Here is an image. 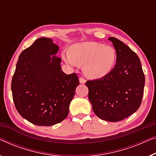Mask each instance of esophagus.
Returning <instances> with one entry per match:
<instances>
[{
	"label": "esophagus",
	"mask_w": 156,
	"mask_h": 156,
	"mask_svg": "<svg viewBox=\"0 0 156 156\" xmlns=\"http://www.w3.org/2000/svg\"><path fill=\"white\" fill-rule=\"evenodd\" d=\"M80 82L81 83H86V80H84L83 77H80Z\"/></svg>",
	"instance_id": "obj_1"
}]
</instances>
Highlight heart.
Listing matches in <instances>:
<instances>
[{
	"mask_svg": "<svg viewBox=\"0 0 156 156\" xmlns=\"http://www.w3.org/2000/svg\"><path fill=\"white\" fill-rule=\"evenodd\" d=\"M64 52L62 58L68 64L83 65V72L90 79H100L112 70L116 62V51L113 47L96 42L78 43Z\"/></svg>",
	"mask_w": 156,
	"mask_h": 156,
	"instance_id": "b5f03b06",
	"label": "heart"
}]
</instances>
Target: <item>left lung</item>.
<instances>
[{
    "label": "left lung",
    "mask_w": 156,
    "mask_h": 156,
    "mask_svg": "<svg viewBox=\"0 0 156 156\" xmlns=\"http://www.w3.org/2000/svg\"><path fill=\"white\" fill-rule=\"evenodd\" d=\"M108 39L116 50V65L107 76L87 81L86 85L94 113L103 120L117 122L139 109L145 76L136 54L116 38Z\"/></svg>",
    "instance_id": "left-lung-1"
}]
</instances>
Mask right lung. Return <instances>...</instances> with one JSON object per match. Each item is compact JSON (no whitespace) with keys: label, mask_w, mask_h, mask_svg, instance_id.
Masks as SVG:
<instances>
[{"label":"right lung","mask_w":156,"mask_h":156,"mask_svg":"<svg viewBox=\"0 0 156 156\" xmlns=\"http://www.w3.org/2000/svg\"><path fill=\"white\" fill-rule=\"evenodd\" d=\"M58 50L52 39L39 38L19 56L11 84L13 101L34 125L51 126L66 118L80 83L75 73L62 71Z\"/></svg>","instance_id":"1"}]
</instances>
